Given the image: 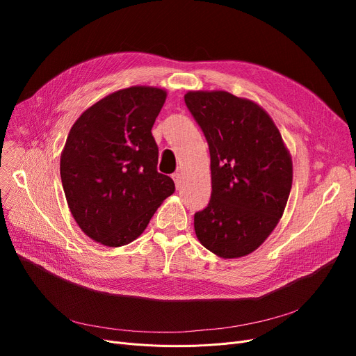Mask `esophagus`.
<instances>
[{"label":"esophagus","instance_id":"1","mask_svg":"<svg viewBox=\"0 0 356 356\" xmlns=\"http://www.w3.org/2000/svg\"><path fill=\"white\" fill-rule=\"evenodd\" d=\"M173 180H175V183H176V188L179 189L180 186H181V175H180L179 172L173 173Z\"/></svg>","mask_w":356,"mask_h":356}]
</instances>
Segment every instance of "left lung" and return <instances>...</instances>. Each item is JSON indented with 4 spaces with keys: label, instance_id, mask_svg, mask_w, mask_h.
Returning <instances> with one entry per match:
<instances>
[{
    "label": "left lung",
    "instance_id": "left-lung-1",
    "mask_svg": "<svg viewBox=\"0 0 356 356\" xmlns=\"http://www.w3.org/2000/svg\"><path fill=\"white\" fill-rule=\"evenodd\" d=\"M184 102L211 153L212 193L195 213L200 244L222 258L255 251L283 216L293 163L282 134L258 104L225 90H191Z\"/></svg>",
    "mask_w": 356,
    "mask_h": 356
}]
</instances>
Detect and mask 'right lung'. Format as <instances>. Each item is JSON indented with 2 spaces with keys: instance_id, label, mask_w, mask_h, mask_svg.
<instances>
[{
  "instance_id": "right-lung-1",
  "label": "right lung",
  "mask_w": 356,
  "mask_h": 356,
  "mask_svg": "<svg viewBox=\"0 0 356 356\" xmlns=\"http://www.w3.org/2000/svg\"><path fill=\"white\" fill-rule=\"evenodd\" d=\"M167 93L131 86L88 108L70 128L60 156L65 196L79 228L106 247L138 238L161 202L175 193L157 172L152 128Z\"/></svg>"
}]
</instances>
